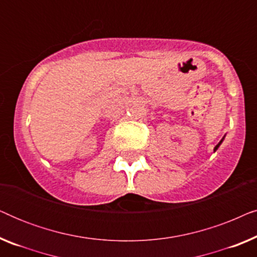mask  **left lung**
<instances>
[{
    "mask_svg": "<svg viewBox=\"0 0 257 257\" xmlns=\"http://www.w3.org/2000/svg\"><path fill=\"white\" fill-rule=\"evenodd\" d=\"M224 137H226V136H224ZM224 137H223V138H222V139H221V140H220V143H219V144H217V145H216V146H215V147H214V152H215V151H216V150H217V149H219V146H220V145H221V143H222V142H223V139H224Z\"/></svg>",
    "mask_w": 257,
    "mask_h": 257,
    "instance_id": "obj_1",
    "label": "left lung"
}]
</instances>
